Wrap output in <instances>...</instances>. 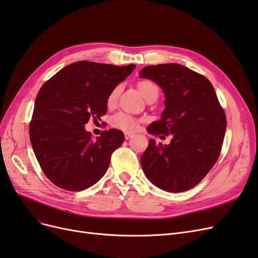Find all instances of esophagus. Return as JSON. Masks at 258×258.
<instances>
[{
	"instance_id": "obj_1",
	"label": "esophagus",
	"mask_w": 258,
	"mask_h": 258,
	"mask_svg": "<svg viewBox=\"0 0 258 258\" xmlns=\"http://www.w3.org/2000/svg\"><path fill=\"white\" fill-rule=\"evenodd\" d=\"M132 137H134V135H132V134H128V132H126V134H124V139H126V140H129Z\"/></svg>"
}]
</instances>
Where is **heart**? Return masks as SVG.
I'll list each match as a JSON object with an SVG mask.
<instances>
[{"mask_svg": "<svg viewBox=\"0 0 258 258\" xmlns=\"http://www.w3.org/2000/svg\"><path fill=\"white\" fill-rule=\"evenodd\" d=\"M139 89L141 91L143 97L146 99L154 91H158V87L151 81H142L139 83ZM120 92V86H116L115 88L110 92L107 97V105L112 106L116 103ZM112 124L116 128H119L123 131H135L138 127L137 120L131 115L126 113H118L112 118Z\"/></svg>", "mask_w": 258, "mask_h": 258, "instance_id": "heart-1", "label": "heart"}]
</instances>
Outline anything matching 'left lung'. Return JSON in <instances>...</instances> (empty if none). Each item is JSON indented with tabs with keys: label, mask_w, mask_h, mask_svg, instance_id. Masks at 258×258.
I'll return each instance as SVG.
<instances>
[{
	"label": "left lung",
	"mask_w": 258,
	"mask_h": 258,
	"mask_svg": "<svg viewBox=\"0 0 258 258\" xmlns=\"http://www.w3.org/2000/svg\"><path fill=\"white\" fill-rule=\"evenodd\" d=\"M140 77L155 82L166 98L161 118L151 123L147 132L172 136L168 145L150 140L141 156L143 172L158 188L188 190L208 174L220 156L227 124L225 112L212 84L187 67L148 66Z\"/></svg>",
	"instance_id": "1"
}]
</instances>
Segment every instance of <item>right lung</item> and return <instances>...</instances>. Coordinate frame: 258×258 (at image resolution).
I'll return each mask as SVG.
<instances>
[{
  "instance_id": "add662e5",
  "label": "right lung",
  "mask_w": 258,
  "mask_h": 258,
  "mask_svg": "<svg viewBox=\"0 0 258 258\" xmlns=\"http://www.w3.org/2000/svg\"><path fill=\"white\" fill-rule=\"evenodd\" d=\"M135 69L136 64L77 61L42 86L30 122V141L43 172L54 185L81 191L105 174L113 152L124 141L123 134L110 129L93 139L85 124L106 114L110 92Z\"/></svg>"
}]
</instances>
